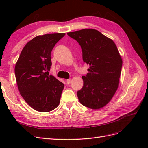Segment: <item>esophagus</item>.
Wrapping results in <instances>:
<instances>
[{
    "label": "esophagus",
    "instance_id": "obj_1",
    "mask_svg": "<svg viewBox=\"0 0 148 148\" xmlns=\"http://www.w3.org/2000/svg\"><path fill=\"white\" fill-rule=\"evenodd\" d=\"M66 82H67V83L68 84H70L71 82V79H67V81H66Z\"/></svg>",
    "mask_w": 148,
    "mask_h": 148
}]
</instances>
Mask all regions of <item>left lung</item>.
Wrapping results in <instances>:
<instances>
[{"mask_svg":"<svg viewBox=\"0 0 148 148\" xmlns=\"http://www.w3.org/2000/svg\"><path fill=\"white\" fill-rule=\"evenodd\" d=\"M67 35L79 43L83 60L90 65L82 76L83 86L77 95L81 104L97 109L105 106L118 89L122 59L112 40L95 29H83Z\"/></svg>","mask_w":148,"mask_h":148,"instance_id":"8db88e82","label":"left lung"}]
</instances>
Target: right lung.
I'll return each instance as SVG.
<instances>
[{"instance_id":"add662e5","label":"right lung","mask_w":148,"mask_h":148,"mask_svg":"<svg viewBox=\"0 0 148 148\" xmlns=\"http://www.w3.org/2000/svg\"><path fill=\"white\" fill-rule=\"evenodd\" d=\"M65 35L55 33L34 37L25 46L16 64V80L21 95L37 111H53L60 102L64 84L49 76L48 71L52 49Z\"/></svg>"}]
</instances>
